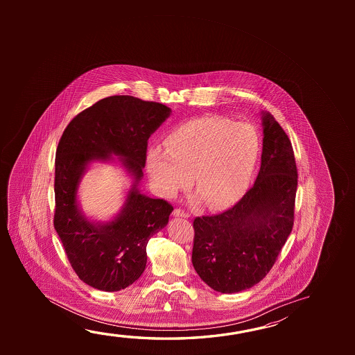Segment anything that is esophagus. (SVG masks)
I'll use <instances>...</instances> for the list:
<instances>
[{
  "mask_svg": "<svg viewBox=\"0 0 355 355\" xmlns=\"http://www.w3.org/2000/svg\"><path fill=\"white\" fill-rule=\"evenodd\" d=\"M173 215L175 216H180V218H189V213L184 209H180V208H175L173 210Z\"/></svg>",
  "mask_w": 355,
  "mask_h": 355,
  "instance_id": "esophagus-1",
  "label": "esophagus"
}]
</instances>
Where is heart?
I'll return each mask as SVG.
<instances>
[{
	"label": "heart",
	"mask_w": 355,
	"mask_h": 355,
	"mask_svg": "<svg viewBox=\"0 0 355 355\" xmlns=\"http://www.w3.org/2000/svg\"><path fill=\"white\" fill-rule=\"evenodd\" d=\"M260 150L255 128L223 116L193 119L166 139V150L147 153V171L158 192L175 197L189 186L204 205L218 209L238 199L249 186Z\"/></svg>",
	"instance_id": "heart-1"
}]
</instances>
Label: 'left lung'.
Returning <instances> with one entry per match:
<instances>
[{
	"instance_id": "8db88e82",
	"label": "left lung",
	"mask_w": 355,
	"mask_h": 355,
	"mask_svg": "<svg viewBox=\"0 0 355 355\" xmlns=\"http://www.w3.org/2000/svg\"><path fill=\"white\" fill-rule=\"evenodd\" d=\"M262 120L261 167L254 186L233 208L193 221V266L221 293L260 282L293 227L298 175L292 144L270 112Z\"/></svg>"
}]
</instances>
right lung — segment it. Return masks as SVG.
Returning a JSON list of instances; mask_svg holds the SVG:
<instances>
[{
  "instance_id": "1",
  "label": "right lung",
  "mask_w": 355,
  "mask_h": 355,
  "mask_svg": "<svg viewBox=\"0 0 355 355\" xmlns=\"http://www.w3.org/2000/svg\"><path fill=\"white\" fill-rule=\"evenodd\" d=\"M166 105L128 95L109 96L79 112L59 140L55 153L54 227L78 277L98 290L120 291L145 271L148 240L167 225L173 207L136 191L148 139L169 116ZM122 156L135 175L125 208L105 226L89 223L77 209L76 188L87 162Z\"/></svg>"
}]
</instances>
